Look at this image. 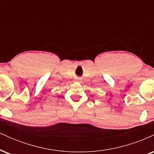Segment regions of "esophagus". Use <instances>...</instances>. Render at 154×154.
<instances>
[{
	"instance_id": "34e87169",
	"label": "esophagus",
	"mask_w": 154,
	"mask_h": 154,
	"mask_svg": "<svg viewBox=\"0 0 154 154\" xmlns=\"http://www.w3.org/2000/svg\"><path fill=\"white\" fill-rule=\"evenodd\" d=\"M76 81H79V82H80L81 78H76Z\"/></svg>"
}]
</instances>
